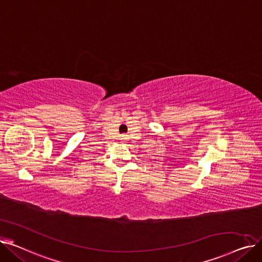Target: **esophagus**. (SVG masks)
<instances>
[{
	"label": "esophagus",
	"instance_id": "34e87169",
	"mask_svg": "<svg viewBox=\"0 0 262 262\" xmlns=\"http://www.w3.org/2000/svg\"><path fill=\"white\" fill-rule=\"evenodd\" d=\"M125 137H126L125 135H123V136H122V139H126V138H125Z\"/></svg>",
	"mask_w": 262,
	"mask_h": 262
}]
</instances>
